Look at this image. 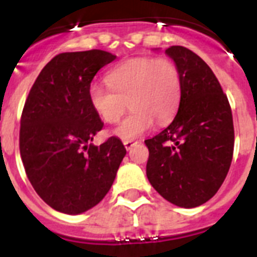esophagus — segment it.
<instances>
[{
  "label": "esophagus",
  "instance_id": "1",
  "mask_svg": "<svg viewBox=\"0 0 257 257\" xmlns=\"http://www.w3.org/2000/svg\"><path fill=\"white\" fill-rule=\"evenodd\" d=\"M136 143H138V142H135V140H124L123 145H124V148H126L127 151H130V149L133 148V147L136 144Z\"/></svg>",
  "mask_w": 257,
  "mask_h": 257
}]
</instances>
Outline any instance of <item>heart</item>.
Masks as SVG:
<instances>
[{
  "mask_svg": "<svg viewBox=\"0 0 257 257\" xmlns=\"http://www.w3.org/2000/svg\"><path fill=\"white\" fill-rule=\"evenodd\" d=\"M108 86L92 83L88 101L105 123H117L127 106L130 114L114 134L124 140L148 133L157 123H166L176 113L181 97L178 65L167 58L139 56L124 60L106 73Z\"/></svg>",
  "mask_w": 257,
  "mask_h": 257,
  "instance_id": "heart-1",
  "label": "heart"
}]
</instances>
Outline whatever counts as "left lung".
I'll return each mask as SVG.
<instances>
[{
    "mask_svg": "<svg viewBox=\"0 0 257 257\" xmlns=\"http://www.w3.org/2000/svg\"><path fill=\"white\" fill-rule=\"evenodd\" d=\"M166 54L178 65L181 97L174 121L145 140L147 176L174 205L201 206L226 178L234 149V126L228 97L211 68L197 54L171 46Z\"/></svg>",
    "mask_w": 257,
    "mask_h": 257,
    "instance_id": "left-lung-1",
    "label": "left lung"
}]
</instances>
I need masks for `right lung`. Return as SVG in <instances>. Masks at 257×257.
<instances>
[{"label": "right lung", "mask_w": 257, "mask_h": 257, "mask_svg": "<svg viewBox=\"0 0 257 257\" xmlns=\"http://www.w3.org/2000/svg\"><path fill=\"white\" fill-rule=\"evenodd\" d=\"M114 59L103 50L59 54L41 70L23 108L19 148L26 174L59 212L77 215L96 206L126 156L115 136L91 144L104 123L90 105L88 87Z\"/></svg>", "instance_id": "obj_1"}]
</instances>
